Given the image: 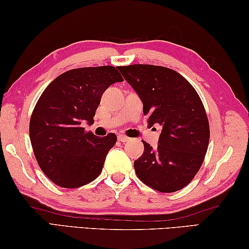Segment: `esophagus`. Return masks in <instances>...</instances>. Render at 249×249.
<instances>
[{"mask_svg": "<svg viewBox=\"0 0 249 249\" xmlns=\"http://www.w3.org/2000/svg\"><path fill=\"white\" fill-rule=\"evenodd\" d=\"M119 141L120 142H128L129 141V138L127 137V136H125V135H119Z\"/></svg>", "mask_w": 249, "mask_h": 249, "instance_id": "esophagus-1", "label": "esophagus"}]
</instances>
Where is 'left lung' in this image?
Masks as SVG:
<instances>
[{"label": "left lung", "mask_w": 249, "mask_h": 249, "mask_svg": "<svg viewBox=\"0 0 249 249\" xmlns=\"http://www.w3.org/2000/svg\"><path fill=\"white\" fill-rule=\"evenodd\" d=\"M142 102L148 127L161 126L157 148L142 141L144 153L134 161L138 178L160 192L181 190L195 178L210 140L203 103L177 71L153 65L119 67Z\"/></svg>", "instance_id": "left-lung-1"}]
</instances>
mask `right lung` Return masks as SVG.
Returning a JSON list of instances; mask_svg holds the SVG:
<instances>
[{
    "instance_id": "right-lung-1",
    "label": "right lung",
    "mask_w": 249,
    "mask_h": 249,
    "mask_svg": "<svg viewBox=\"0 0 249 249\" xmlns=\"http://www.w3.org/2000/svg\"><path fill=\"white\" fill-rule=\"evenodd\" d=\"M123 78L112 66L67 71L46 88L29 123V137L40 169L62 188L93 181L104 165L116 135L98 137L84 132L92 125L104 91Z\"/></svg>"
}]
</instances>
